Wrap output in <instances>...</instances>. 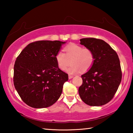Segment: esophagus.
Segmentation results:
<instances>
[{
  "instance_id": "34e87169",
  "label": "esophagus",
  "mask_w": 133,
  "mask_h": 133,
  "mask_svg": "<svg viewBox=\"0 0 133 133\" xmlns=\"http://www.w3.org/2000/svg\"><path fill=\"white\" fill-rule=\"evenodd\" d=\"M73 77V76H71V75H69V79H71Z\"/></svg>"
}]
</instances>
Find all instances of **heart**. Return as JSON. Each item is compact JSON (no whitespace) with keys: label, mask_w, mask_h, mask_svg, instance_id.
I'll use <instances>...</instances> for the list:
<instances>
[{"label":"heart","mask_w":133,"mask_h":133,"mask_svg":"<svg viewBox=\"0 0 133 133\" xmlns=\"http://www.w3.org/2000/svg\"><path fill=\"white\" fill-rule=\"evenodd\" d=\"M64 51L66 53L58 51L55 56L56 63L62 70H66L70 63L71 65L67 70L69 74H76L80 71L85 72L93 66L94 55L91 49L73 43L66 46Z\"/></svg>","instance_id":"heart-1"}]
</instances>
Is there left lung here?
Masks as SVG:
<instances>
[{"mask_svg":"<svg viewBox=\"0 0 133 133\" xmlns=\"http://www.w3.org/2000/svg\"><path fill=\"white\" fill-rule=\"evenodd\" d=\"M80 43L93 51L94 61L82 76L83 84L78 93L85 104L100 106L113 98L122 77L120 60L110 45L101 39L83 38Z\"/></svg>","mask_w":133,"mask_h":133,"instance_id":"left-lung-1","label":"left lung"}]
</instances>
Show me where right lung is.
I'll return each mask as SVG.
<instances>
[{
    "label": "right lung",
    "instance_id": "1",
    "mask_svg": "<svg viewBox=\"0 0 133 133\" xmlns=\"http://www.w3.org/2000/svg\"><path fill=\"white\" fill-rule=\"evenodd\" d=\"M66 42L40 40L29 44L17 57L13 83L22 100L30 107L52 105L61 96L68 75L58 68L55 56Z\"/></svg>",
    "mask_w": 133,
    "mask_h": 133
}]
</instances>
